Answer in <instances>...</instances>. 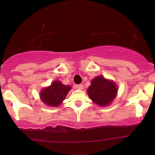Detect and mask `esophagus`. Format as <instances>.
I'll list each match as a JSON object with an SVG mask.
<instances>
[{"label":"esophagus","mask_w":155,"mask_h":155,"mask_svg":"<svg viewBox=\"0 0 155 155\" xmlns=\"http://www.w3.org/2000/svg\"><path fill=\"white\" fill-rule=\"evenodd\" d=\"M76 88L78 89V90H83L84 85L82 84H77V85H76Z\"/></svg>","instance_id":"1"}]
</instances>
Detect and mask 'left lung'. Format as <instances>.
<instances>
[{"label": "left lung", "instance_id": "1", "mask_svg": "<svg viewBox=\"0 0 155 155\" xmlns=\"http://www.w3.org/2000/svg\"><path fill=\"white\" fill-rule=\"evenodd\" d=\"M87 92L90 98L100 106H107L116 97L117 87L116 84L108 81L103 76H97L91 81Z\"/></svg>", "mask_w": 155, "mask_h": 155}]
</instances>
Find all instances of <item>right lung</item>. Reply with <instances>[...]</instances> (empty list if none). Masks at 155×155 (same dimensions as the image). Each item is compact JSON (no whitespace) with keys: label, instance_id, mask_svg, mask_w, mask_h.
Masks as SVG:
<instances>
[{"label":"right lung","instance_id":"right-lung-1","mask_svg":"<svg viewBox=\"0 0 155 155\" xmlns=\"http://www.w3.org/2000/svg\"><path fill=\"white\" fill-rule=\"evenodd\" d=\"M71 88L70 86L64 85L59 81H55L51 83L50 87L44 89L41 92V98L47 105L58 106L66 97Z\"/></svg>","mask_w":155,"mask_h":155}]
</instances>
